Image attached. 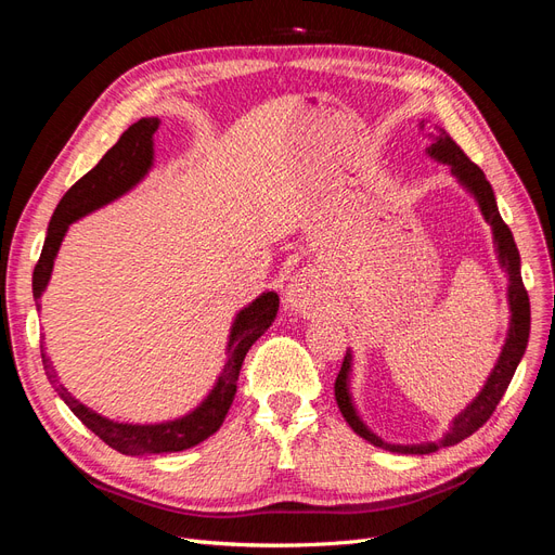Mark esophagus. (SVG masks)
Wrapping results in <instances>:
<instances>
[{
  "instance_id": "obj_1",
  "label": "esophagus",
  "mask_w": 555,
  "mask_h": 555,
  "mask_svg": "<svg viewBox=\"0 0 555 555\" xmlns=\"http://www.w3.org/2000/svg\"><path fill=\"white\" fill-rule=\"evenodd\" d=\"M322 300V282L314 273H296L284 289V308L306 312Z\"/></svg>"
}]
</instances>
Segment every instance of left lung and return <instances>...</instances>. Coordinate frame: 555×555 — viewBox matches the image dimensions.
<instances>
[{
    "label": "left lung",
    "mask_w": 555,
    "mask_h": 555,
    "mask_svg": "<svg viewBox=\"0 0 555 555\" xmlns=\"http://www.w3.org/2000/svg\"><path fill=\"white\" fill-rule=\"evenodd\" d=\"M428 155L433 159H438V162L449 166L451 173L456 176V180L463 184V188L477 198L483 220L489 222L491 229H493L498 261H500L502 268H505L507 278H509L507 298H509L512 319H509V333H507L505 347H502L493 373L489 375V379H486L479 396L473 402H469V405L456 418H453L449 430L444 433V438L438 440V442H424V444H389V442H384L361 422L354 402H351V396H349L351 354L345 357L340 373H338V377H335V400H338V408L345 416V422L351 426V430L361 435L363 440H367L375 447H382L386 451L422 453V456H424V453L438 451L442 447H451V444L463 442L465 438H469V435H473L475 430H479L486 422H489L491 414L498 408L500 398L505 396V391H507V386H509V382L516 373V365L520 363V359H524V354H526L528 338H530V300H528V292L524 287V280H520L518 247L514 243L509 227L502 222L491 182L486 180L483 171L479 169L475 162L467 159V155L463 153V150L456 145V141H453L444 129L438 131V137H433V143L428 145Z\"/></svg>",
    "instance_id": "1"
}]
</instances>
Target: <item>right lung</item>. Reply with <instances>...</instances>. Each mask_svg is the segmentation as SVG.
<instances>
[{
	"mask_svg": "<svg viewBox=\"0 0 555 555\" xmlns=\"http://www.w3.org/2000/svg\"><path fill=\"white\" fill-rule=\"evenodd\" d=\"M159 127L157 117H141L139 122H133L108 153L102 157L92 171L82 176L74 188L62 196L57 204L53 220L48 224L46 243L41 249V257L35 266V275H31V292H35L37 306L41 294L48 287L50 273H53V263L57 257V249L62 245V238L72 222L80 220L82 215H88L96 208H102L117 196L127 194L133 184H139L145 173L153 166V137ZM280 308V298L275 292H266L257 300H251L247 308H243L236 314V322L231 326L229 335V359L224 363V371L217 377L212 391L206 396L196 410L184 414L173 422L164 424H117L111 418L96 414L88 405H82L69 391L60 384L57 373L50 359L43 354L41 359L46 375L50 384L55 386L60 398L69 405V410L86 424L99 440H104L115 451L127 453V456H143V453H171L196 447L198 442L208 440L212 433L220 430L224 416L231 408L233 396H236V382L241 365L245 361V354L249 347L255 345L261 335L273 324V319Z\"/></svg>",
	"mask_w": 555,
	"mask_h": 555,
	"instance_id": "obj_1",
	"label": "right lung"
}]
</instances>
